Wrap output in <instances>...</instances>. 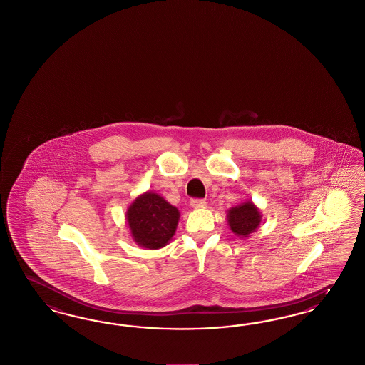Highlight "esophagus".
<instances>
[{
    "instance_id": "34e87169",
    "label": "esophagus",
    "mask_w": 365,
    "mask_h": 365,
    "mask_svg": "<svg viewBox=\"0 0 365 365\" xmlns=\"http://www.w3.org/2000/svg\"><path fill=\"white\" fill-rule=\"evenodd\" d=\"M205 206H206V200L205 199H191V207L202 209Z\"/></svg>"
}]
</instances>
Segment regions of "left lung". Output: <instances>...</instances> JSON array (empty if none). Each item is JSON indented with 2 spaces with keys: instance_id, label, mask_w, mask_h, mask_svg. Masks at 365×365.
I'll return each mask as SVG.
<instances>
[{
  "instance_id": "left-lung-1",
  "label": "left lung",
  "mask_w": 365,
  "mask_h": 365,
  "mask_svg": "<svg viewBox=\"0 0 365 365\" xmlns=\"http://www.w3.org/2000/svg\"><path fill=\"white\" fill-rule=\"evenodd\" d=\"M226 221L230 230L237 237L247 238L259 227L262 222V214L252 200H246L227 210Z\"/></svg>"
}]
</instances>
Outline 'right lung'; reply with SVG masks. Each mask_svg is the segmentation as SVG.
Returning <instances> with one entry per match:
<instances>
[{
  "mask_svg": "<svg viewBox=\"0 0 365 365\" xmlns=\"http://www.w3.org/2000/svg\"><path fill=\"white\" fill-rule=\"evenodd\" d=\"M179 217L175 206L153 191L138 195L125 211L133 242L148 250L160 249L173 240Z\"/></svg>",
  "mask_w": 365,
  "mask_h": 365,
  "instance_id": "obj_1",
  "label": "right lung"
}]
</instances>
